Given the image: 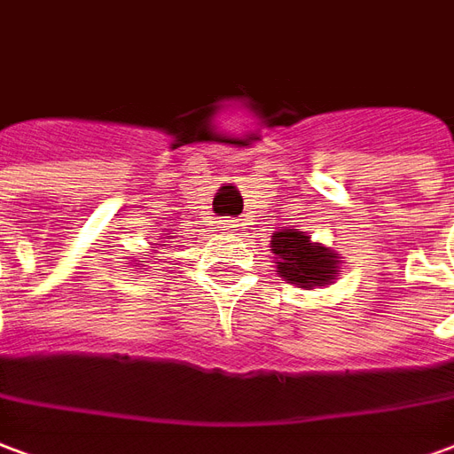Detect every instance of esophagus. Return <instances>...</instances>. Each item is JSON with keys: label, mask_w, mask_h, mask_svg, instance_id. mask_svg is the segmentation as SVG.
<instances>
[{"label": "esophagus", "mask_w": 454, "mask_h": 454, "mask_svg": "<svg viewBox=\"0 0 454 454\" xmlns=\"http://www.w3.org/2000/svg\"><path fill=\"white\" fill-rule=\"evenodd\" d=\"M221 231H236L238 228V221H221Z\"/></svg>", "instance_id": "1"}]
</instances>
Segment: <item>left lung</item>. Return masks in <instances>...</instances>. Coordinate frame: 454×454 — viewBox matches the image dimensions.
Returning <instances> with one entry per match:
<instances>
[{"label":"left lung","mask_w":454,"mask_h":454,"mask_svg":"<svg viewBox=\"0 0 454 454\" xmlns=\"http://www.w3.org/2000/svg\"><path fill=\"white\" fill-rule=\"evenodd\" d=\"M271 253L277 254V270L286 284L298 288H312L332 284L339 271V257L330 247L312 243L298 228L277 231L271 236Z\"/></svg>","instance_id":"1"}]
</instances>
